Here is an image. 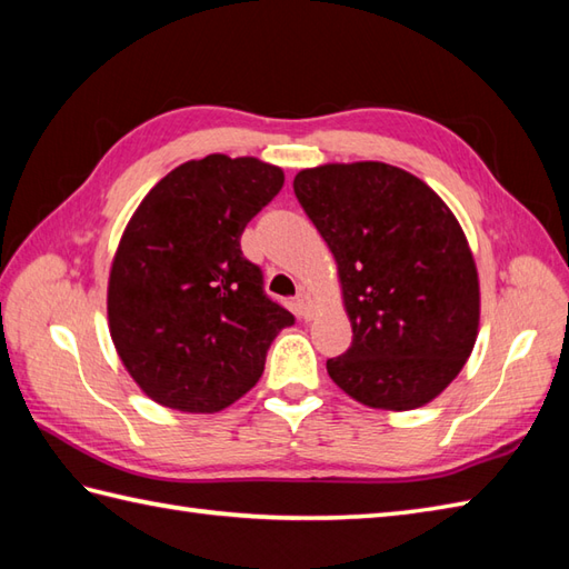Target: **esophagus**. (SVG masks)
Segmentation results:
<instances>
[{"instance_id":"obj_1","label":"esophagus","mask_w":569,"mask_h":569,"mask_svg":"<svg viewBox=\"0 0 569 569\" xmlns=\"http://www.w3.org/2000/svg\"><path fill=\"white\" fill-rule=\"evenodd\" d=\"M296 310H298V316L306 320L312 316V300H310V293L306 291V288H300L296 296Z\"/></svg>"}]
</instances>
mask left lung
<instances>
[{
	"label": "left lung",
	"instance_id": "8db88e82",
	"mask_svg": "<svg viewBox=\"0 0 569 569\" xmlns=\"http://www.w3.org/2000/svg\"><path fill=\"white\" fill-rule=\"evenodd\" d=\"M293 190L328 241L352 322L330 379L371 408L430 403L479 330L477 266L457 217L420 178L379 161L306 168Z\"/></svg>",
	"mask_w": 569,
	"mask_h": 569
}]
</instances>
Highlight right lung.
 <instances>
[{"mask_svg":"<svg viewBox=\"0 0 569 569\" xmlns=\"http://www.w3.org/2000/svg\"><path fill=\"white\" fill-rule=\"evenodd\" d=\"M283 188L251 156H204L151 188L114 253L107 316L119 359L156 403L217 413L259 381L296 318L263 291L241 232Z\"/></svg>","mask_w":569,"mask_h":569,"instance_id":"1","label":"right lung"}]
</instances>
